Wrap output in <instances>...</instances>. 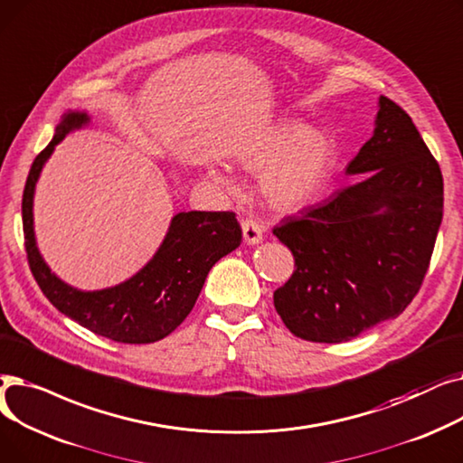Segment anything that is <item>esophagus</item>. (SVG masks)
Instances as JSON below:
<instances>
[{
  "mask_svg": "<svg viewBox=\"0 0 463 463\" xmlns=\"http://www.w3.org/2000/svg\"><path fill=\"white\" fill-rule=\"evenodd\" d=\"M241 228H243V237H245V243L247 245H258L261 243L263 239V228L254 218H245L243 222H241Z\"/></svg>",
  "mask_w": 463,
  "mask_h": 463,
  "instance_id": "esophagus-1",
  "label": "esophagus"
}]
</instances>
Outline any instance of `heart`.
<instances>
[{
	"label": "heart",
	"mask_w": 463,
	"mask_h": 463,
	"mask_svg": "<svg viewBox=\"0 0 463 463\" xmlns=\"http://www.w3.org/2000/svg\"><path fill=\"white\" fill-rule=\"evenodd\" d=\"M334 162V146L317 129H307L303 122H284L271 136L241 154L243 169L260 175V192L271 207L294 211L309 202L322 190ZM211 179L230 188L226 175L209 171Z\"/></svg>",
	"instance_id": "heart-1"
}]
</instances>
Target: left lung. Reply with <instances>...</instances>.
<instances>
[{
    "label": "left lung",
    "mask_w": 463,
    "mask_h": 463,
    "mask_svg": "<svg viewBox=\"0 0 463 463\" xmlns=\"http://www.w3.org/2000/svg\"><path fill=\"white\" fill-rule=\"evenodd\" d=\"M346 175L365 177L273 228L296 260L275 309L305 341H350L400 317L420 290L443 220L441 169L411 117L384 96Z\"/></svg>",
    "instance_id": "1"
}]
</instances>
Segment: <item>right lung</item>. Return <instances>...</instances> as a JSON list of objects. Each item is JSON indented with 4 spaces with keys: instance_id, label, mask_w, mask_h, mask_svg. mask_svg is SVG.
<instances>
[{
    "instance_id": "1",
    "label": "right lung",
    "mask_w": 463,
    "mask_h": 463,
    "mask_svg": "<svg viewBox=\"0 0 463 463\" xmlns=\"http://www.w3.org/2000/svg\"><path fill=\"white\" fill-rule=\"evenodd\" d=\"M90 122L80 111H68L56 134L32 164L22 195L30 269L41 292L60 313L117 343L145 345L160 341L194 309L214 263L241 245V226L230 211H188L171 218L165 239L146 266L111 288L84 292L60 280L43 260L33 232V194L43 165L54 146L73 129Z\"/></svg>"
}]
</instances>
